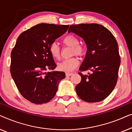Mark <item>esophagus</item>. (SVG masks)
Listing matches in <instances>:
<instances>
[{
	"mask_svg": "<svg viewBox=\"0 0 132 132\" xmlns=\"http://www.w3.org/2000/svg\"><path fill=\"white\" fill-rule=\"evenodd\" d=\"M66 76H71V75H73V73H65Z\"/></svg>",
	"mask_w": 132,
	"mask_h": 132,
	"instance_id": "esophagus-1",
	"label": "esophagus"
}]
</instances>
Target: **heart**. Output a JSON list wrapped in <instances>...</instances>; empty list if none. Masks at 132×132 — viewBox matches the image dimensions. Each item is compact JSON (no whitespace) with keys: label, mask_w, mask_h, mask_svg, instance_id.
Returning <instances> with one entry per match:
<instances>
[{"label":"heart","mask_w":132,"mask_h":132,"mask_svg":"<svg viewBox=\"0 0 132 132\" xmlns=\"http://www.w3.org/2000/svg\"><path fill=\"white\" fill-rule=\"evenodd\" d=\"M62 43L65 46L72 48L71 55H77L80 57L85 56L86 53L85 46L82 44H79L78 38L76 37L75 35H72V34L67 35L62 39ZM49 52L50 55L54 59L58 60L61 58V48L56 42L52 43L50 45ZM79 64L78 59L76 57H73L59 63L57 68L60 71L70 72L75 69L79 65Z\"/></svg>","instance_id":"obj_1"}]
</instances>
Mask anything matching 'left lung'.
Listing matches in <instances>:
<instances>
[{
  "label": "left lung",
  "mask_w": 132,
  "mask_h": 132,
  "mask_svg": "<svg viewBox=\"0 0 132 132\" xmlns=\"http://www.w3.org/2000/svg\"><path fill=\"white\" fill-rule=\"evenodd\" d=\"M74 32L84 39L86 57L79 75L81 81L76 86L78 96L85 102H98L105 99L116 86L121 59L116 39L111 31L96 23L71 25ZM92 71L84 75L82 71Z\"/></svg>",
  "instance_id": "8db88e82"
}]
</instances>
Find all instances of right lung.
<instances>
[{
    "label": "right lung",
    "mask_w": 132,
    "mask_h": 132,
    "mask_svg": "<svg viewBox=\"0 0 132 132\" xmlns=\"http://www.w3.org/2000/svg\"><path fill=\"white\" fill-rule=\"evenodd\" d=\"M68 25L41 23L23 32L11 53L10 72L21 95L32 103H46L55 97L62 71H48L56 64L50 45L68 30Z\"/></svg>",
    "instance_id": "obj_1"
}]
</instances>
